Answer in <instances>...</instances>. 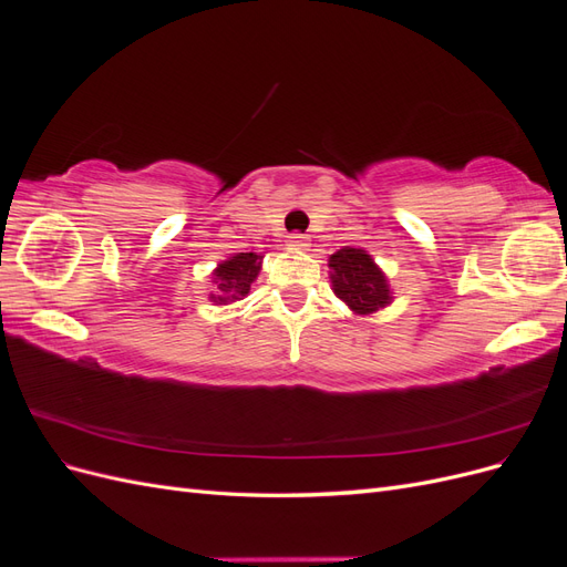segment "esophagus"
Returning a JSON list of instances; mask_svg holds the SVG:
<instances>
[{
	"label": "esophagus",
	"mask_w": 567,
	"mask_h": 567,
	"mask_svg": "<svg viewBox=\"0 0 567 567\" xmlns=\"http://www.w3.org/2000/svg\"><path fill=\"white\" fill-rule=\"evenodd\" d=\"M286 246H288L290 250H307V248H310V238L302 236V234H290Z\"/></svg>",
	"instance_id": "1"
}]
</instances>
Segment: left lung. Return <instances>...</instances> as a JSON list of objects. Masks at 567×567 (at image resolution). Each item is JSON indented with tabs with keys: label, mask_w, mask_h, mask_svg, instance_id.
<instances>
[{
	"label": "left lung",
	"mask_w": 567,
	"mask_h": 567,
	"mask_svg": "<svg viewBox=\"0 0 567 567\" xmlns=\"http://www.w3.org/2000/svg\"><path fill=\"white\" fill-rule=\"evenodd\" d=\"M329 279L333 293L354 315H373L392 302V288L385 271L364 248L342 246L329 257Z\"/></svg>",
	"instance_id": "left-lung-1"
}]
</instances>
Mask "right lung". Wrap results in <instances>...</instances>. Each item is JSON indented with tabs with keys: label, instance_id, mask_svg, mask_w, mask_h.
<instances>
[{
	"label": "right lung",
	"instance_id": "obj_1",
	"mask_svg": "<svg viewBox=\"0 0 567 567\" xmlns=\"http://www.w3.org/2000/svg\"><path fill=\"white\" fill-rule=\"evenodd\" d=\"M262 257L257 252H234L213 269V305H231L250 293L257 274L262 269Z\"/></svg>",
	"mask_w": 567,
	"mask_h": 567
}]
</instances>
